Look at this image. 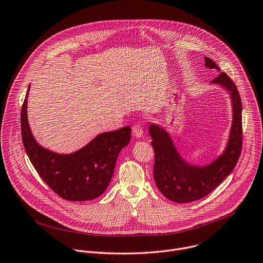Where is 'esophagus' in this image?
<instances>
[{
  "mask_svg": "<svg viewBox=\"0 0 263 263\" xmlns=\"http://www.w3.org/2000/svg\"><path fill=\"white\" fill-rule=\"evenodd\" d=\"M132 132L135 137H141L143 135V127L140 124H135L132 127Z\"/></svg>",
  "mask_w": 263,
  "mask_h": 263,
  "instance_id": "34e87169",
  "label": "esophagus"
}]
</instances>
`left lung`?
<instances>
[{
  "label": "left lung",
  "mask_w": 263,
  "mask_h": 263,
  "mask_svg": "<svg viewBox=\"0 0 263 263\" xmlns=\"http://www.w3.org/2000/svg\"><path fill=\"white\" fill-rule=\"evenodd\" d=\"M205 66L220 70L211 59ZM212 82L224 85L230 92L233 105V122L226 151L212 164L195 167L186 163L177 152L169 135L157 126H149L152 146L155 152L154 179L161 193L171 201L186 203L198 200L215 190L235 167L242 147L241 100L232 79L222 71Z\"/></svg>",
  "instance_id": "left-lung-1"
}]
</instances>
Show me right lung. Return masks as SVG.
Here are the masks:
<instances>
[{
  "instance_id": "right-lung-1",
  "label": "right lung",
  "mask_w": 263,
  "mask_h": 263,
  "mask_svg": "<svg viewBox=\"0 0 263 263\" xmlns=\"http://www.w3.org/2000/svg\"><path fill=\"white\" fill-rule=\"evenodd\" d=\"M29 90L21 114L22 138L40 178L63 199L86 201L97 198L111 181L119 153L130 141L131 128L127 126L99 134L89 144L70 155L52 153L40 146L31 133L27 119Z\"/></svg>"
}]
</instances>
